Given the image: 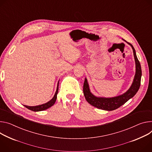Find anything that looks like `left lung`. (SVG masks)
Instances as JSON below:
<instances>
[{"instance_id":"obj_1","label":"left lung","mask_w":152,"mask_h":152,"mask_svg":"<svg viewBox=\"0 0 152 152\" xmlns=\"http://www.w3.org/2000/svg\"><path fill=\"white\" fill-rule=\"evenodd\" d=\"M127 43L131 45L133 49L136 64V74L132 86L125 93L116 96V97L109 98H98L94 96L90 92L87 80L86 78L83 86L84 94L87 101L94 107L104 110H107V111H112V110H116L127 102L130 99L133 98L137 92V91H138L141 85V79L142 75L141 64L139 60L137 59L134 47L129 42Z\"/></svg>"}]
</instances>
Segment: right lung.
Instances as JSON below:
<instances>
[{"label":"right lung","mask_w":152,"mask_h":152,"mask_svg":"<svg viewBox=\"0 0 152 152\" xmlns=\"http://www.w3.org/2000/svg\"><path fill=\"white\" fill-rule=\"evenodd\" d=\"M58 88H59V82L58 84L56 91L54 94V97L50 101H48V102H47L45 104H42V105H37V106H32V107L27 106V105H24V106L26 108H27L30 110H32V111H34V112H39V111H42V110H47V108L53 106L55 102H56V99H57V94H58Z\"/></svg>","instance_id":"add662e5"}]
</instances>
